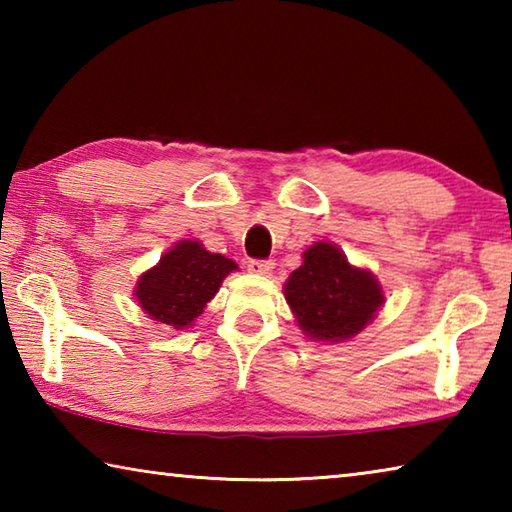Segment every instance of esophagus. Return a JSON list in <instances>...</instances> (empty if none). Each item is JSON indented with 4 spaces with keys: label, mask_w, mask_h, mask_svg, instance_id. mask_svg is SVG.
<instances>
[{
    "label": "esophagus",
    "mask_w": 512,
    "mask_h": 512,
    "mask_svg": "<svg viewBox=\"0 0 512 512\" xmlns=\"http://www.w3.org/2000/svg\"><path fill=\"white\" fill-rule=\"evenodd\" d=\"M275 262L273 259H250L248 271L253 275H271Z\"/></svg>",
    "instance_id": "obj_1"
}]
</instances>
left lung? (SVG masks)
Instances as JSON below:
<instances>
[{
    "mask_svg": "<svg viewBox=\"0 0 512 512\" xmlns=\"http://www.w3.org/2000/svg\"><path fill=\"white\" fill-rule=\"evenodd\" d=\"M282 289L302 334L320 343L354 339L384 305L377 275L350 264L329 241H316L302 253V264Z\"/></svg>",
    "mask_w": 512,
    "mask_h": 512,
    "instance_id": "left-lung-1",
    "label": "left lung"
}]
</instances>
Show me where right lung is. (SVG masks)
<instances>
[{
  "label": "right lung",
  "mask_w": 512,
  "mask_h": 512,
  "mask_svg": "<svg viewBox=\"0 0 512 512\" xmlns=\"http://www.w3.org/2000/svg\"><path fill=\"white\" fill-rule=\"evenodd\" d=\"M237 262L210 253L198 239L173 244L160 262L137 277L133 296L151 320L169 329L192 327Z\"/></svg>",
  "instance_id": "right-lung-1"
}]
</instances>
